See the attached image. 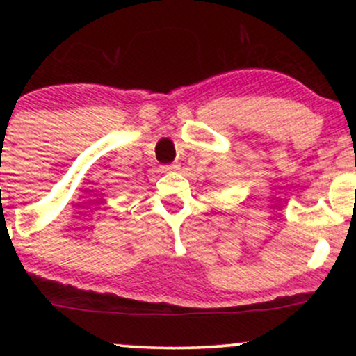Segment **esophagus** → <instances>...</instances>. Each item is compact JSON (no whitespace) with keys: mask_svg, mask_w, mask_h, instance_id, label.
<instances>
[{"mask_svg":"<svg viewBox=\"0 0 356 356\" xmlns=\"http://www.w3.org/2000/svg\"><path fill=\"white\" fill-rule=\"evenodd\" d=\"M179 167H181V165H179V164H177V162H174V164L164 165V167H162V169H164V170H177V169H179Z\"/></svg>","mask_w":356,"mask_h":356,"instance_id":"esophagus-1","label":"esophagus"}]
</instances>
